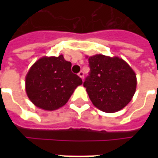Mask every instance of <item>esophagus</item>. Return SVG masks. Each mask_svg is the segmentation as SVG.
Masks as SVG:
<instances>
[{"label":"esophagus","mask_w":158,"mask_h":158,"mask_svg":"<svg viewBox=\"0 0 158 158\" xmlns=\"http://www.w3.org/2000/svg\"><path fill=\"white\" fill-rule=\"evenodd\" d=\"M78 74H79V76L80 77V78H81L82 79H84V71H80Z\"/></svg>","instance_id":"1"}]
</instances>
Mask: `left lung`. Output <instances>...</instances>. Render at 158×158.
<instances>
[{
    "label": "left lung",
    "instance_id": "1",
    "mask_svg": "<svg viewBox=\"0 0 158 158\" xmlns=\"http://www.w3.org/2000/svg\"><path fill=\"white\" fill-rule=\"evenodd\" d=\"M89 64L90 72L84 87L93 104L107 113L123 109L136 90V74L132 68L121 58L101 54L89 57Z\"/></svg>",
    "mask_w": 158,
    "mask_h": 158
}]
</instances>
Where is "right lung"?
I'll return each mask as SVG.
<instances>
[{
    "label": "right lung",
    "instance_id": "right-lung-1",
    "mask_svg": "<svg viewBox=\"0 0 158 158\" xmlns=\"http://www.w3.org/2000/svg\"><path fill=\"white\" fill-rule=\"evenodd\" d=\"M82 84L81 78L72 73L71 63L62 55L42 57L32 65L25 79L28 98L36 106L47 110L63 106Z\"/></svg>",
    "mask_w": 158,
    "mask_h": 158
}]
</instances>
